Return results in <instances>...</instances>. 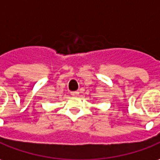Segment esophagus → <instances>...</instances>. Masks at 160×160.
I'll list each match as a JSON object with an SVG mask.
<instances>
[{
	"label": "esophagus",
	"mask_w": 160,
	"mask_h": 160,
	"mask_svg": "<svg viewBox=\"0 0 160 160\" xmlns=\"http://www.w3.org/2000/svg\"><path fill=\"white\" fill-rule=\"evenodd\" d=\"M70 95L73 96V97H78L79 95V92L78 91H72V92H70Z\"/></svg>",
	"instance_id": "34e87169"
}]
</instances>
